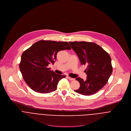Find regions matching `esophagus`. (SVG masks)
<instances>
[{
	"mask_svg": "<svg viewBox=\"0 0 131 131\" xmlns=\"http://www.w3.org/2000/svg\"><path fill=\"white\" fill-rule=\"evenodd\" d=\"M68 78L70 80H74V78H71L69 76H68Z\"/></svg>",
	"mask_w": 131,
	"mask_h": 131,
	"instance_id": "obj_1",
	"label": "esophagus"
}]
</instances>
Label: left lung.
<instances>
[{"instance_id": "obj_1", "label": "left lung", "mask_w": 131, "mask_h": 131, "mask_svg": "<svg viewBox=\"0 0 131 131\" xmlns=\"http://www.w3.org/2000/svg\"><path fill=\"white\" fill-rule=\"evenodd\" d=\"M69 43L77 54L81 64L87 66L84 71L87 75L86 80L76 78L80 88L74 91L85 96L96 93L106 84L112 73L110 56L94 42L74 41Z\"/></svg>"}]
</instances>
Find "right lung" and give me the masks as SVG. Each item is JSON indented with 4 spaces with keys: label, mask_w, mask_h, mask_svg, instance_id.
I'll return each instance as SVG.
<instances>
[{
    "label": "right lung",
    "mask_w": 131,
    "mask_h": 131,
    "mask_svg": "<svg viewBox=\"0 0 131 131\" xmlns=\"http://www.w3.org/2000/svg\"><path fill=\"white\" fill-rule=\"evenodd\" d=\"M71 49L66 41L41 40L24 51L19 69L28 86L39 93L56 91L59 81L66 76L56 74L48 66L54 63L59 51Z\"/></svg>",
    "instance_id": "obj_1"
}]
</instances>
